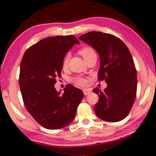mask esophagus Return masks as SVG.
I'll list each match as a JSON object with an SVG mask.
<instances>
[{
    "label": "esophagus",
    "instance_id": "1",
    "mask_svg": "<svg viewBox=\"0 0 156 156\" xmlns=\"http://www.w3.org/2000/svg\"><path fill=\"white\" fill-rule=\"evenodd\" d=\"M83 92H84V95H87L89 93H90L91 92V90H90V89H84L83 90Z\"/></svg>",
    "mask_w": 156,
    "mask_h": 156
}]
</instances>
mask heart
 <instances>
[{
  "mask_svg": "<svg viewBox=\"0 0 156 156\" xmlns=\"http://www.w3.org/2000/svg\"><path fill=\"white\" fill-rule=\"evenodd\" d=\"M79 52H80V54L82 55V57L84 58V59L86 61H87L88 59L92 57V56L97 55V54H96L94 49L90 47V46H85V47L82 48L80 49ZM69 59H70V54H69V53H68V54L65 55V57L64 59H63V62H62V68L64 69L68 67ZM74 82L76 84H77L78 86H81V87H84V86L87 85L88 84V80L87 79L83 77H81V76L75 78L74 79Z\"/></svg>",
  "mask_w": 156,
  "mask_h": 156,
  "instance_id": "heart-1",
  "label": "heart"
}]
</instances>
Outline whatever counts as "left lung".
Masks as SVG:
<instances>
[{"label": "left lung", "mask_w": 156, "mask_h": 156, "mask_svg": "<svg viewBox=\"0 0 156 156\" xmlns=\"http://www.w3.org/2000/svg\"><path fill=\"white\" fill-rule=\"evenodd\" d=\"M79 39L99 54L98 80L107 83L104 91L92 90L99 98L94 107L96 115L107 122L122 120L131 111L137 94V70L128 48L119 37L100 31L87 33Z\"/></svg>", "instance_id": "1"}]
</instances>
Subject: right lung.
<instances>
[{
  "label": "right lung",
  "mask_w": 156,
  "mask_h": 156,
  "mask_svg": "<svg viewBox=\"0 0 156 156\" xmlns=\"http://www.w3.org/2000/svg\"><path fill=\"white\" fill-rule=\"evenodd\" d=\"M79 41L74 35H59L41 39L29 47L23 56L19 83L27 111L42 127L58 129L74 120L84 97L80 89L67 84L60 94L54 88L61 76L62 62Z\"/></svg>",
  "instance_id": "add662e5"
}]
</instances>
